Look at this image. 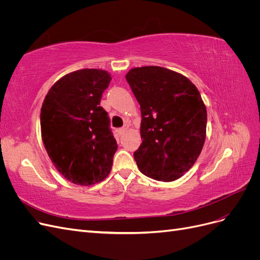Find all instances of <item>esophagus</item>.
Returning a JSON list of instances; mask_svg holds the SVG:
<instances>
[{"label": "esophagus", "instance_id": "obj_1", "mask_svg": "<svg viewBox=\"0 0 260 260\" xmlns=\"http://www.w3.org/2000/svg\"><path fill=\"white\" fill-rule=\"evenodd\" d=\"M127 127H123V128H120V129H118V135H119V136H121V135H123V133L125 132V131H127Z\"/></svg>", "mask_w": 260, "mask_h": 260}]
</instances>
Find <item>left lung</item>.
Instances as JSON below:
<instances>
[{"instance_id": "obj_1", "label": "left lung", "mask_w": 260, "mask_h": 260, "mask_svg": "<svg viewBox=\"0 0 260 260\" xmlns=\"http://www.w3.org/2000/svg\"><path fill=\"white\" fill-rule=\"evenodd\" d=\"M125 79L141 107L142 143L135 159L143 175L170 182L193 167L206 139L207 111L188 78L159 66L130 69Z\"/></svg>"}]
</instances>
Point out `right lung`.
Segmentation results:
<instances>
[{"label":"right lung","instance_id":"add662e5","mask_svg":"<svg viewBox=\"0 0 260 260\" xmlns=\"http://www.w3.org/2000/svg\"><path fill=\"white\" fill-rule=\"evenodd\" d=\"M112 80L103 69H80L55 82L43 101L40 116L45 151L60 175L89 186L111 172L117 142L109 118L100 106Z\"/></svg>","mask_w":260,"mask_h":260}]
</instances>
